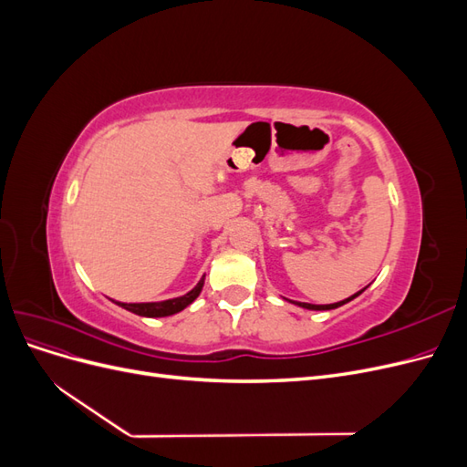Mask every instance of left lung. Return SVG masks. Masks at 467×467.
<instances>
[{
	"label": "left lung",
	"mask_w": 467,
	"mask_h": 467,
	"mask_svg": "<svg viewBox=\"0 0 467 467\" xmlns=\"http://www.w3.org/2000/svg\"><path fill=\"white\" fill-rule=\"evenodd\" d=\"M368 288V286H366ZM366 288H362L360 292H357V294H352V296H348V298H345V300H341V302H335V304H307V302H294V300H288V298H285L286 302H290V304H294V306H298V307H304V309H312V312H327V309H335V307H341V306H345V304H348L350 300H355L357 296H360Z\"/></svg>",
	"instance_id": "8db88e82"
}]
</instances>
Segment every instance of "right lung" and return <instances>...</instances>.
Segmentation results:
<instances>
[{
  "instance_id": "1",
  "label": "right lung",
  "mask_w": 467,
  "mask_h": 467,
  "mask_svg": "<svg viewBox=\"0 0 467 467\" xmlns=\"http://www.w3.org/2000/svg\"><path fill=\"white\" fill-rule=\"evenodd\" d=\"M204 278H206V275H202V278L196 282V286L192 290L179 296V298L163 300V302H140V304H124V302H115V300L112 302L124 309H129V312H132L136 316H142V317H167V316L182 312V309L199 298V294L202 292V286H204Z\"/></svg>"
}]
</instances>
